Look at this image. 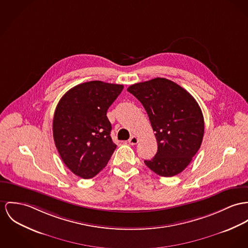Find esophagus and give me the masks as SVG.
<instances>
[{"mask_svg":"<svg viewBox=\"0 0 248 248\" xmlns=\"http://www.w3.org/2000/svg\"><path fill=\"white\" fill-rule=\"evenodd\" d=\"M128 142H129L130 144H132V145H135V144H137V143L139 142V139H138V137H136V136H132V137L129 139Z\"/></svg>","mask_w":248,"mask_h":248,"instance_id":"obj_1","label":"esophagus"}]
</instances>
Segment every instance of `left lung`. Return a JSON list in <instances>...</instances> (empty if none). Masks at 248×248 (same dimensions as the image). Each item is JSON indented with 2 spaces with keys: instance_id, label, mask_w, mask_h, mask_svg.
I'll return each instance as SVG.
<instances>
[{
  "instance_id": "obj_1",
  "label": "left lung",
  "mask_w": 248,
  "mask_h": 248,
  "mask_svg": "<svg viewBox=\"0 0 248 248\" xmlns=\"http://www.w3.org/2000/svg\"><path fill=\"white\" fill-rule=\"evenodd\" d=\"M127 92L144 107L157 142V151L145 165L160 176L183 171L199 150L204 136V117L195 99L166 78L131 85Z\"/></svg>"
}]
</instances>
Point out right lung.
<instances>
[{
  "mask_svg": "<svg viewBox=\"0 0 248 248\" xmlns=\"http://www.w3.org/2000/svg\"><path fill=\"white\" fill-rule=\"evenodd\" d=\"M123 89V85L90 81L68 91L57 104L53 121L56 147L65 165L84 179L102 171L116 149L107 112Z\"/></svg>",
  "mask_w": 248,
  "mask_h": 248,
  "instance_id": "add662e5",
  "label": "right lung"
}]
</instances>
